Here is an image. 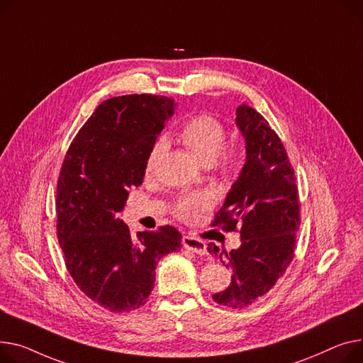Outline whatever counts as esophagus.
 Segmentation results:
<instances>
[{
  "label": "esophagus",
  "mask_w": 363,
  "mask_h": 363,
  "mask_svg": "<svg viewBox=\"0 0 363 363\" xmlns=\"http://www.w3.org/2000/svg\"><path fill=\"white\" fill-rule=\"evenodd\" d=\"M182 245L185 250H189L194 254H199V255H204L206 251H207V245L204 240L196 238V236H191V235H185L182 238Z\"/></svg>",
  "instance_id": "obj_1"
}]
</instances>
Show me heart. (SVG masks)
Returning a JSON list of instances; mask_svg holds the SVG:
<instances>
[{"label": "heart", "mask_w": 363, "mask_h": 363, "mask_svg": "<svg viewBox=\"0 0 363 363\" xmlns=\"http://www.w3.org/2000/svg\"><path fill=\"white\" fill-rule=\"evenodd\" d=\"M184 146L200 163L211 164L216 160L217 169L225 178L235 177L245 162V152L239 144L225 147L226 131L219 119L210 115H200L188 119L178 133ZM164 149V141L159 140L153 144L146 160V172L152 174L157 159ZM211 200L206 192L179 196L174 204V213L182 220H192L201 210L207 208Z\"/></svg>", "instance_id": "heart-1"}]
</instances>
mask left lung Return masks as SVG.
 <instances>
[{"mask_svg": "<svg viewBox=\"0 0 363 363\" xmlns=\"http://www.w3.org/2000/svg\"><path fill=\"white\" fill-rule=\"evenodd\" d=\"M236 125L245 138L247 160L211 226L239 228L240 247L208 252L226 257L230 284L213 295L228 308H245L267 294L295 257L301 208L295 171L281 140L267 119L248 105L236 109Z\"/></svg>", "mask_w": 363, "mask_h": 363, "instance_id": "left-lung-1", "label": "left lung"}]
</instances>
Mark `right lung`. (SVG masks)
<instances>
[{
    "label": "right lung",
    "mask_w": 363,
    "mask_h": 363,
    "mask_svg": "<svg viewBox=\"0 0 363 363\" xmlns=\"http://www.w3.org/2000/svg\"><path fill=\"white\" fill-rule=\"evenodd\" d=\"M175 101L127 94L102 102L69 144L57 185V236L65 267L93 302L111 312L146 303L159 259L181 248L172 226L138 232L119 219L130 189L140 186L146 160Z\"/></svg>",
    "instance_id": "add662e5"
}]
</instances>
